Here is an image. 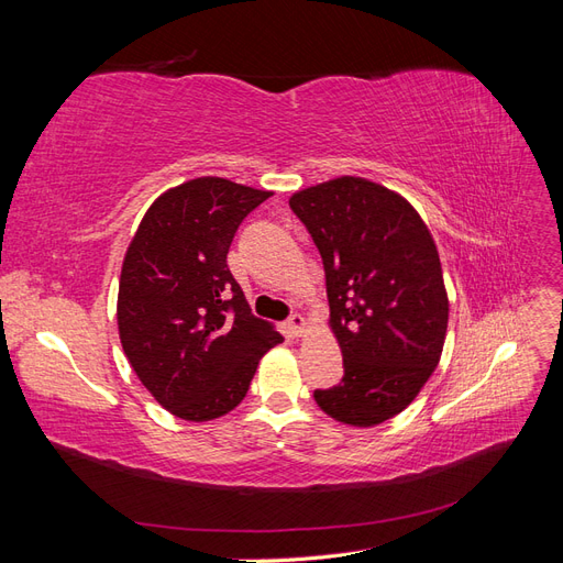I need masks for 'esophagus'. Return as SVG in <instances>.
I'll return each instance as SVG.
<instances>
[{"label": "esophagus", "mask_w": 563, "mask_h": 563, "mask_svg": "<svg viewBox=\"0 0 563 563\" xmlns=\"http://www.w3.org/2000/svg\"><path fill=\"white\" fill-rule=\"evenodd\" d=\"M305 327H308V319H305L302 314H291L286 319V329H288V333L291 335H302V331H305Z\"/></svg>", "instance_id": "esophagus-1"}]
</instances>
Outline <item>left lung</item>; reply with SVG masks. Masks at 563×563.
Instances as JSON below:
<instances>
[{"mask_svg": "<svg viewBox=\"0 0 563 563\" xmlns=\"http://www.w3.org/2000/svg\"><path fill=\"white\" fill-rule=\"evenodd\" d=\"M327 272L331 329L345 376L314 389L323 413L373 428L401 413L444 350L449 296L428 225L401 195L343 176L296 192Z\"/></svg>", "mask_w": 563, "mask_h": 563, "instance_id": "8db88e82", "label": "left lung"}]
</instances>
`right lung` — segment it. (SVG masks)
I'll list each match as a JSON object with an SVG mask.
<instances>
[{
  "label": "right lung",
  "instance_id": "add662e5",
  "mask_svg": "<svg viewBox=\"0 0 563 563\" xmlns=\"http://www.w3.org/2000/svg\"><path fill=\"white\" fill-rule=\"evenodd\" d=\"M269 195L228 178L187 180L155 199L126 249L119 338L150 395L183 420L230 413L284 340L251 314L228 267L236 228Z\"/></svg>",
  "mask_w": 563,
  "mask_h": 563
}]
</instances>
